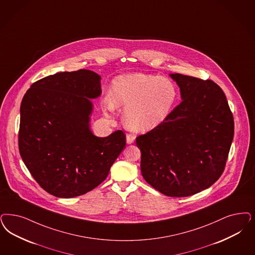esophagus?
<instances>
[{"instance_id":"1","label":"esophagus","mask_w":255,"mask_h":255,"mask_svg":"<svg viewBox=\"0 0 255 255\" xmlns=\"http://www.w3.org/2000/svg\"><path fill=\"white\" fill-rule=\"evenodd\" d=\"M134 138H135V136L133 134L128 133L126 135V142H127V144H132V142L134 141Z\"/></svg>"}]
</instances>
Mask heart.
Returning <instances> with one entry per match:
<instances>
[{
  "mask_svg": "<svg viewBox=\"0 0 255 255\" xmlns=\"http://www.w3.org/2000/svg\"><path fill=\"white\" fill-rule=\"evenodd\" d=\"M178 91L172 81L140 72L117 77L108 109L125 108L124 121L133 131L148 132L164 123L175 105Z\"/></svg>",
  "mask_w": 255,
  "mask_h": 255,
  "instance_id": "b5f03b06",
  "label": "heart"
}]
</instances>
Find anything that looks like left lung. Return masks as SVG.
I'll return each mask as SVG.
<instances>
[{
	"mask_svg": "<svg viewBox=\"0 0 255 255\" xmlns=\"http://www.w3.org/2000/svg\"><path fill=\"white\" fill-rule=\"evenodd\" d=\"M169 76L180 88L182 103L135 143L145 181L166 196L187 197L210 187L222 174L234 118L224 92L213 81Z\"/></svg>",
	"mask_w": 255,
	"mask_h": 255,
	"instance_id": "left-lung-1",
	"label": "left lung"
}]
</instances>
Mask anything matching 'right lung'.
Returning <instances> with one entry per match:
<instances>
[{
	"label": "right lung",
	"mask_w": 255,
	"mask_h": 255,
	"mask_svg": "<svg viewBox=\"0 0 255 255\" xmlns=\"http://www.w3.org/2000/svg\"><path fill=\"white\" fill-rule=\"evenodd\" d=\"M101 79L88 70L58 72L36 81L21 101L20 156L37 184L57 198L94 189L125 148L123 131L99 137L90 130Z\"/></svg>",
	"instance_id": "right-lung-1"
}]
</instances>
